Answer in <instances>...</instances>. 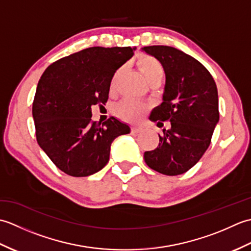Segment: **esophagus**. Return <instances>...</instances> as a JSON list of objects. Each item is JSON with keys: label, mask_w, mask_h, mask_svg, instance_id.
Returning a JSON list of instances; mask_svg holds the SVG:
<instances>
[{"label": "esophagus", "mask_w": 251, "mask_h": 251, "mask_svg": "<svg viewBox=\"0 0 251 251\" xmlns=\"http://www.w3.org/2000/svg\"><path fill=\"white\" fill-rule=\"evenodd\" d=\"M141 131H142L141 127H132L131 128L132 134H138V132H141Z\"/></svg>", "instance_id": "1"}]
</instances>
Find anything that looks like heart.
I'll list each match as a JSON object with an SVG mask.
<instances>
[{
	"label": "heart",
	"instance_id": "1",
	"mask_svg": "<svg viewBox=\"0 0 251 251\" xmlns=\"http://www.w3.org/2000/svg\"><path fill=\"white\" fill-rule=\"evenodd\" d=\"M137 65L139 67L140 71L143 75L147 78L148 82H151L152 79L155 78H162L164 76V67L161 62H159L156 58L152 56H141L137 61ZM121 73V69L116 71V73L112 77L110 89L114 90L115 84ZM147 105L139 101L131 100V99H124L122 100L120 103H117L115 106V114L120 117V119L124 120L126 122H137L140 119L143 112L146 111Z\"/></svg>",
	"mask_w": 251,
	"mask_h": 251
}]
</instances>
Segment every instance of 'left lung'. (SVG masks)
<instances>
[{
  "label": "left lung",
  "instance_id": "8db88e82",
  "mask_svg": "<svg viewBox=\"0 0 251 251\" xmlns=\"http://www.w3.org/2000/svg\"><path fill=\"white\" fill-rule=\"evenodd\" d=\"M164 67L163 102L150 115L157 126L170 122V128L159 136L156 149L145 152V161L155 172L178 176L200 161L210 145L219 122L217 85L209 71L175 47L154 45L142 49Z\"/></svg>",
  "mask_w": 251,
  "mask_h": 251
}]
</instances>
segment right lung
<instances>
[{
  "instance_id": "right-lung-1",
  "label": "right lung",
  "mask_w": 251,
  "mask_h": 251,
  "mask_svg": "<svg viewBox=\"0 0 251 251\" xmlns=\"http://www.w3.org/2000/svg\"><path fill=\"white\" fill-rule=\"evenodd\" d=\"M136 47H89L46 69L32 105L35 135L50 161L72 177H87L109 162L111 143L129 134L115 117L94 122L92 105L105 104L112 77Z\"/></svg>"
}]
</instances>
